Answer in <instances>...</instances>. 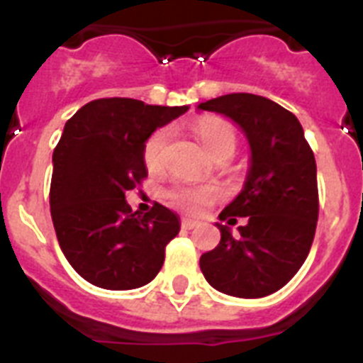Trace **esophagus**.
I'll return each instance as SVG.
<instances>
[{
    "label": "esophagus",
    "mask_w": 363,
    "mask_h": 363,
    "mask_svg": "<svg viewBox=\"0 0 363 363\" xmlns=\"http://www.w3.org/2000/svg\"><path fill=\"white\" fill-rule=\"evenodd\" d=\"M198 225H200V223H198L196 220H191V218H184V220H182V229L185 230H191Z\"/></svg>",
    "instance_id": "34e87169"
}]
</instances>
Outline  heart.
Here are the masks:
<instances>
[{"mask_svg":"<svg viewBox=\"0 0 363 363\" xmlns=\"http://www.w3.org/2000/svg\"><path fill=\"white\" fill-rule=\"evenodd\" d=\"M192 130L201 140L203 147L209 150L211 156H218L221 152L234 154L238 145V134L230 121L218 116H201L192 123ZM171 140V129L160 127L154 130L143 143V163L150 172H160L165 165L167 145ZM169 203L176 209L185 213L196 214L207 205L220 200L221 192L214 185H189L176 184L165 192Z\"/></svg>","mask_w":363,"mask_h":363,"instance_id":"1","label":"heart"}]
</instances>
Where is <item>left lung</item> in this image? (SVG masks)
<instances>
[{"mask_svg":"<svg viewBox=\"0 0 363 363\" xmlns=\"http://www.w3.org/2000/svg\"><path fill=\"white\" fill-rule=\"evenodd\" d=\"M242 127L251 145L243 191L221 211L233 236L216 223L221 240L200 258L205 280L220 293L264 298L281 289L303 265L318 221V182L313 149L293 112L264 96L236 92L200 104Z\"/></svg>","mask_w":363,"mask_h":363,"instance_id":"8db88e82","label":"left lung"}]
</instances>
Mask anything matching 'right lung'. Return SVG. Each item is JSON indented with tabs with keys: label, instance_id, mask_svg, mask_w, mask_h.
I'll use <instances>...</instances> for the list:
<instances>
[{
	"label": "right lung",
	"instance_id": "right-lung-1",
	"mask_svg": "<svg viewBox=\"0 0 363 363\" xmlns=\"http://www.w3.org/2000/svg\"><path fill=\"white\" fill-rule=\"evenodd\" d=\"M187 107L101 98L65 123L52 154L50 214L57 242L89 284L129 291L154 280L167 243L179 233L172 211L154 203L133 213L125 192L147 178L143 143Z\"/></svg>",
	"mask_w": 363,
	"mask_h": 363
}]
</instances>
